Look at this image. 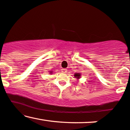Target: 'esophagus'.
Instances as JSON below:
<instances>
[{
	"instance_id": "obj_1",
	"label": "esophagus",
	"mask_w": 130,
	"mask_h": 130,
	"mask_svg": "<svg viewBox=\"0 0 130 130\" xmlns=\"http://www.w3.org/2000/svg\"><path fill=\"white\" fill-rule=\"evenodd\" d=\"M61 71H62V73H66L67 72V70L65 69V68H63V69L61 70Z\"/></svg>"
}]
</instances>
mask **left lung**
I'll return each instance as SVG.
<instances>
[{
    "label": "left lung",
    "mask_w": 130,
    "mask_h": 130,
    "mask_svg": "<svg viewBox=\"0 0 130 130\" xmlns=\"http://www.w3.org/2000/svg\"><path fill=\"white\" fill-rule=\"evenodd\" d=\"M74 77H76L77 79H78L80 78V73H76L75 74H74Z\"/></svg>",
    "instance_id": "obj_1"
}]
</instances>
